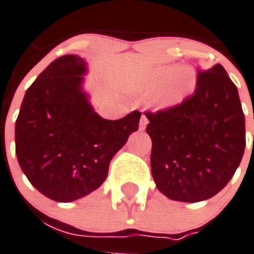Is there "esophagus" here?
Masks as SVG:
<instances>
[{
    "label": "esophagus",
    "instance_id": "34e87169",
    "mask_svg": "<svg viewBox=\"0 0 254 254\" xmlns=\"http://www.w3.org/2000/svg\"><path fill=\"white\" fill-rule=\"evenodd\" d=\"M147 123H149V120H147L146 116L145 115L141 116V120H139V129H141V130H145Z\"/></svg>",
    "mask_w": 254,
    "mask_h": 254
}]
</instances>
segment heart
I'll return each mask as SVG.
<instances>
[{
    "label": "heart",
    "mask_w": 254,
    "mask_h": 254,
    "mask_svg": "<svg viewBox=\"0 0 254 254\" xmlns=\"http://www.w3.org/2000/svg\"><path fill=\"white\" fill-rule=\"evenodd\" d=\"M193 83H195V75L191 69L183 68L177 72V69L173 67H167L153 73L150 81L145 87V91L147 93H154L169 84L159 95L158 104L161 107H171L185 99V96L193 87Z\"/></svg>",
    "instance_id": "heart-1"
}]
</instances>
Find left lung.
Instances as JSON below:
<instances>
[{
  "instance_id": "obj_1",
  "label": "left lung",
  "mask_w": 254,
  "mask_h": 254,
  "mask_svg": "<svg viewBox=\"0 0 254 254\" xmlns=\"http://www.w3.org/2000/svg\"><path fill=\"white\" fill-rule=\"evenodd\" d=\"M145 115L151 175L163 195L195 203L216 195L232 179L244 154L245 117L223 65L197 69L192 95Z\"/></svg>"
}]
</instances>
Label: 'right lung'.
<instances>
[{"instance_id":"obj_1","label":"right lung","mask_w":254,"mask_h":254,"mask_svg":"<svg viewBox=\"0 0 254 254\" xmlns=\"http://www.w3.org/2000/svg\"><path fill=\"white\" fill-rule=\"evenodd\" d=\"M85 62L58 58L26 91L15 154L30 183L51 200H76L101 186L113 155L138 129L141 112L100 117L81 92Z\"/></svg>"}]
</instances>
